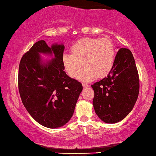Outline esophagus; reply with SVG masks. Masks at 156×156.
Instances as JSON below:
<instances>
[{
  "label": "esophagus",
  "instance_id": "esophagus-1",
  "mask_svg": "<svg viewBox=\"0 0 156 156\" xmlns=\"http://www.w3.org/2000/svg\"><path fill=\"white\" fill-rule=\"evenodd\" d=\"M90 85H87V84H83V87H84V88H87V87H90Z\"/></svg>",
  "mask_w": 156,
  "mask_h": 156
}]
</instances>
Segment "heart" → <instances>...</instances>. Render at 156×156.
I'll return each mask as SVG.
<instances>
[{"label": "heart", "instance_id": "heart-1", "mask_svg": "<svg viewBox=\"0 0 156 156\" xmlns=\"http://www.w3.org/2000/svg\"><path fill=\"white\" fill-rule=\"evenodd\" d=\"M71 53L62 55V64L68 75L83 82H90L96 77L104 78L112 71L116 60V49L108 38H82L70 48Z\"/></svg>", "mask_w": 156, "mask_h": 156}]
</instances>
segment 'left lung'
Masks as SVG:
<instances>
[{"instance_id": "left-lung-1", "label": "left lung", "mask_w": 156, "mask_h": 156, "mask_svg": "<svg viewBox=\"0 0 156 156\" xmlns=\"http://www.w3.org/2000/svg\"><path fill=\"white\" fill-rule=\"evenodd\" d=\"M91 87L94 91V108L103 122L115 123L126 117L134 107L140 90L139 75L131 51L119 48L112 71Z\"/></svg>"}]
</instances>
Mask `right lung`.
<instances>
[{
  "mask_svg": "<svg viewBox=\"0 0 156 156\" xmlns=\"http://www.w3.org/2000/svg\"><path fill=\"white\" fill-rule=\"evenodd\" d=\"M65 46L45 41L34 44L21 59L18 87L25 108L37 122L49 128L66 124L75 110L83 85L66 75L62 64ZM39 53L55 58L43 63Z\"/></svg>",
  "mask_w": 156,
  "mask_h": 156,
  "instance_id": "1",
  "label": "right lung"
}]
</instances>
